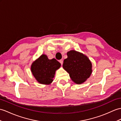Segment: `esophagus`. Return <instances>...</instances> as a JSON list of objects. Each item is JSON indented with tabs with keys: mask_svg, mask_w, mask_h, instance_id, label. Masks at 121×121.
Listing matches in <instances>:
<instances>
[{
	"mask_svg": "<svg viewBox=\"0 0 121 121\" xmlns=\"http://www.w3.org/2000/svg\"><path fill=\"white\" fill-rule=\"evenodd\" d=\"M59 62L61 63V65H62L63 61V60H59Z\"/></svg>",
	"mask_w": 121,
	"mask_h": 121,
	"instance_id": "34e87169",
	"label": "esophagus"
}]
</instances>
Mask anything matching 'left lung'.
Here are the masks:
<instances>
[{
	"label": "left lung",
	"mask_w": 121,
	"mask_h": 121,
	"mask_svg": "<svg viewBox=\"0 0 121 121\" xmlns=\"http://www.w3.org/2000/svg\"><path fill=\"white\" fill-rule=\"evenodd\" d=\"M67 58L63 61V69L69 73L75 83H83L92 72L91 62L87 56L76 50H70L67 52Z\"/></svg>",
	"instance_id": "8db88e82"
}]
</instances>
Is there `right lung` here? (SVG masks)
Here are the masks:
<instances>
[{"instance_id": "1", "label": "right lung", "mask_w": 121, "mask_h": 121, "mask_svg": "<svg viewBox=\"0 0 121 121\" xmlns=\"http://www.w3.org/2000/svg\"><path fill=\"white\" fill-rule=\"evenodd\" d=\"M61 64L55 59H48L46 55H42L32 63L31 71L38 82L43 85H49L53 81L56 71Z\"/></svg>"}]
</instances>
